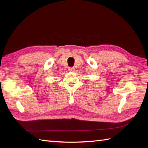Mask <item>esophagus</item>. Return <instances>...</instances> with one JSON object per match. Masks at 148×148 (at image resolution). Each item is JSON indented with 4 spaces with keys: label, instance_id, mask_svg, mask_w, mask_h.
Here are the masks:
<instances>
[{
    "label": "esophagus",
    "instance_id": "34e87169",
    "mask_svg": "<svg viewBox=\"0 0 148 148\" xmlns=\"http://www.w3.org/2000/svg\"><path fill=\"white\" fill-rule=\"evenodd\" d=\"M69 71H71V72H73V71H75V68H74V67H69Z\"/></svg>",
    "mask_w": 148,
    "mask_h": 148
}]
</instances>
